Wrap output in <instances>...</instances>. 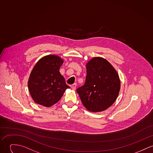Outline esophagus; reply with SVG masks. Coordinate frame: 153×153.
Returning a JSON list of instances; mask_svg holds the SVG:
<instances>
[{"mask_svg": "<svg viewBox=\"0 0 153 153\" xmlns=\"http://www.w3.org/2000/svg\"><path fill=\"white\" fill-rule=\"evenodd\" d=\"M76 83H74V84H72L71 85V88H72V90H76Z\"/></svg>", "mask_w": 153, "mask_h": 153, "instance_id": "1", "label": "esophagus"}]
</instances>
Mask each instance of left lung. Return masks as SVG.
I'll use <instances>...</instances> for the list:
<instances>
[{"label":"left lung","mask_w":153,"mask_h":153,"mask_svg":"<svg viewBox=\"0 0 153 153\" xmlns=\"http://www.w3.org/2000/svg\"><path fill=\"white\" fill-rule=\"evenodd\" d=\"M84 85L76 91L83 105L90 112L105 111L116 101L120 88L117 71L105 59L94 57L86 64Z\"/></svg>","instance_id":"obj_1"}]
</instances>
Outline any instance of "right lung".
Segmentation results:
<instances>
[{"label":"right lung","mask_w":153,"mask_h":153,"mask_svg":"<svg viewBox=\"0 0 153 153\" xmlns=\"http://www.w3.org/2000/svg\"><path fill=\"white\" fill-rule=\"evenodd\" d=\"M63 60L57 55H49L39 59L31 72L28 87L34 101L49 107L58 102L66 89L70 88L59 69Z\"/></svg>","instance_id":"obj_1"}]
</instances>
